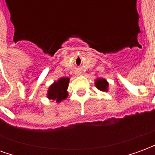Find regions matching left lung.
<instances>
[{
  "mask_svg": "<svg viewBox=\"0 0 155 155\" xmlns=\"http://www.w3.org/2000/svg\"><path fill=\"white\" fill-rule=\"evenodd\" d=\"M108 82L104 79H98L95 81V86L101 91H107Z\"/></svg>",
  "mask_w": 155,
  "mask_h": 155,
  "instance_id": "obj_1",
  "label": "left lung"
}]
</instances>
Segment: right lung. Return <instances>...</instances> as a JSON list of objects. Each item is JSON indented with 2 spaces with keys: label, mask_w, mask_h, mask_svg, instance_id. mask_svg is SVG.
Here are the masks:
<instances>
[{
  "label": "right lung",
  "mask_w": 155,
  "mask_h": 155,
  "mask_svg": "<svg viewBox=\"0 0 155 155\" xmlns=\"http://www.w3.org/2000/svg\"><path fill=\"white\" fill-rule=\"evenodd\" d=\"M69 84V78H61L49 88L47 96L49 99L61 102L68 96L67 88Z\"/></svg>",
  "instance_id": "obj_1"
}]
</instances>
